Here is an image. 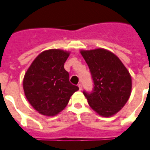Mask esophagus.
<instances>
[{"label":"esophagus","mask_w":150,"mask_h":150,"mask_svg":"<svg viewBox=\"0 0 150 150\" xmlns=\"http://www.w3.org/2000/svg\"><path fill=\"white\" fill-rule=\"evenodd\" d=\"M79 90H81L82 89V85H81V84H79Z\"/></svg>","instance_id":"34e87169"}]
</instances>
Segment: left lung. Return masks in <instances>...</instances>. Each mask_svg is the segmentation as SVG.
<instances>
[{"mask_svg":"<svg viewBox=\"0 0 150 150\" xmlns=\"http://www.w3.org/2000/svg\"><path fill=\"white\" fill-rule=\"evenodd\" d=\"M94 81L92 93L83 92L89 106L103 117L115 115L126 105L132 91V78L121 60L105 48L81 50Z\"/></svg>","mask_w":150,"mask_h":150,"instance_id":"1","label":"left lung"}]
</instances>
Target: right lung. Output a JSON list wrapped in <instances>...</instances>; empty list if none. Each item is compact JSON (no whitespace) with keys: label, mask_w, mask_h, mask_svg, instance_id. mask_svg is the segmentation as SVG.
<instances>
[{"label":"right lung","mask_w":150,"mask_h":150,"mask_svg":"<svg viewBox=\"0 0 150 150\" xmlns=\"http://www.w3.org/2000/svg\"><path fill=\"white\" fill-rule=\"evenodd\" d=\"M70 52L48 49L35 58L24 74L23 89L27 100L40 114L54 116L66 107L79 90L69 82L64 64Z\"/></svg>","instance_id":"add662e5"}]
</instances>
